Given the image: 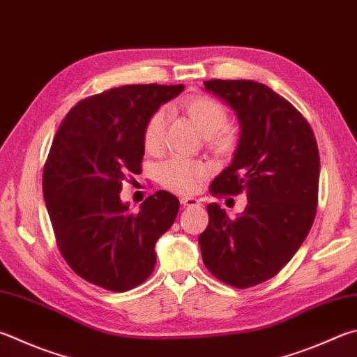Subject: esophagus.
<instances>
[{"instance_id": "esophagus-1", "label": "esophagus", "mask_w": 357, "mask_h": 357, "mask_svg": "<svg viewBox=\"0 0 357 357\" xmlns=\"http://www.w3.org/2000/svg\"><path fill=\"white\" fill-rule=\"evenodd\" d=\"M179 201H181V204H183V206H190V207L201 204V199H198L195 197H181Z\"/></svg>"}]
</instances>
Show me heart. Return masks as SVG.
I'll return each instance as SVG.
<instances>
[{
	"mask_svg": "<svg viewBox=\"0 0 357 357\" xmlns=\"http://www.w3.org/2000/svg\"><path fill=\"white\" fill-rule=\"evenodd\" d=\"M185 115L206 135V144L218 156H229L236 150L238 132L228 125V111L218 100L204 93L185 96L181 102ZM168 114L165 109H158L146 121L144 131V145L148 153H159L164 146ZM207 173L206 162L174 156L158 167V178L165 189L176 193H190L198 187Z\"/></svg>",
	"mask_w": 357,
	"mask_h": 357,
	"instance_id": "obj_1",
	"label": "heart"
}]
</instances>
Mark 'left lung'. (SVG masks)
<instances>
[{"label":"left lung","instance_id":"1","mask_svg":"<svg viewBox=\"0 0 357 357\" xmlns=\"http://www.w3.org/2000/svg\"><path fill=\"white\" fill-rule=\"evenodd\" d=\"M236 112L241 140L232 164L213 179V197L246 193L236 218L217 203L199 234L206 268L225 284L248 289L286 267L312 228L320 156L307 120L270 87L246 79L204 81Z\"/></svg>","mask_w":357,"mask_h":357}]
</instances>
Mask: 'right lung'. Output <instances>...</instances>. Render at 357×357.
<instances>
[{
  "label": "right lung",
  "mask_w": 357,
  "mask_h": 357,
  "mask_svg": "<svg viewBox=\"0 0 357 357\" xmlns=\"http://www.w3.org/2000/svg\"><path fill=\"white\" fill-rule=\"evenodd\" d=\"M184 86L132 84L81 100L56 132L43 167V198L62 257L82 280L112 291L140 286L156 265L178 198L165 190L139 212L123 204L129 174L142 172L146 121Z\"/></svg>",
  "instance_id": "1"
}]
</instances>
